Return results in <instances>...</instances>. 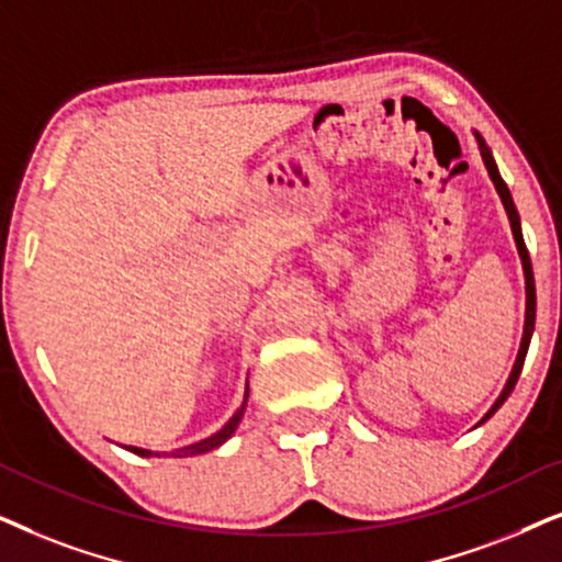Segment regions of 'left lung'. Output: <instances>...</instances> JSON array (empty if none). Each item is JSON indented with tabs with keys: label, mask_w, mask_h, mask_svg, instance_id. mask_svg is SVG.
<instances>
[{
	"label": "left lung",
	"mask_w": 562,
	"mask_h": 562,
	"mask_svg": "<svg viewBox=\"0 0 562 562\" xmlns=\"http://www.w3.org/2000/svg\"><path fill=\"white\" fill-rule=\"evenodd\" d=\"M475 138H477V144H481V156H483V164H485V169H488V175H491V179H493V184H496V190H498V194H501V203H504V207H506V215H508V221H512L514 241H516V249H519L521 267H525V280H527V318H525V336H521V347H519V355H516L514 370H512V375H508V380H506V387H504V391H501L498 401L493 403L488 414L483 416V422H488V418H491L493 414H496V411H498L501 406H504V401L508 398V395H512L514 385H516V380H519V375H521V368H525V357H527V349H529V339H532V331H535V311H537V295H535L532 261H529V251H527L525 236H521V223H519V213H516V205H514V200H512V192H508L506 182H504V179H501V175H498V167H496V161H493V156H491V148L485 146V140H483L481 136H477V133H475ZM483 422H481V424H483Z\"/></svg>",
	"instance_id": "8db88e82"
}]
</instances>
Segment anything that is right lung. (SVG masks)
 I'll list each match as a JSON object with an SVG mask.
<instances>
[{"label":"right lung","instance_id":"1","mask_svg":"<svg viewBox=\"0 0 562 562\" xmlns=\"http://www.w3.org/2000/svg\"><path fill=\"white\" fill-rule=\"evenodd\" d=\"M246 398H249V391H246ZM246 398H244V406H246ZM244 406L236 411V416L231 418V422L223 426L221 431H215L213 437L203 439V442H194V445L182 447V450H175V452H151V450H140V447H125V450H131L133 454H140V458H154V454H156V458H159V454H171V458H192V454H205V452L215 450V447H221L231 437V434L236 431V426H238V422H241V416H244Z\"/></svg>","mask_w":562,"mask_h":562}]
</instances>
